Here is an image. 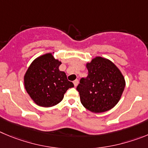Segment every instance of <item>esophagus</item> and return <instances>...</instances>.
Returning <instances> with one entry per match:
<instances>
[{"label": "esophagus", "mask_w": 148, "mask_h": 148, "mask_svg": "<svg viewBox=\"0 0 148 148\" xmlns=\"http://www.w3.org/2000/svg\"><path fill=\"white\" fill-rule=\"evenodd\" d=\"M78 83H79V81L77 80V79H75V80L74 81V85L75 87H77V85H78Z\"/></svg>", "instance_id": "obj_1"}]
</instances>
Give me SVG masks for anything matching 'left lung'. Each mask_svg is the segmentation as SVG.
I'll return each mask as SVG.
<instances>
[{"mask_svg": "<svg viewBox=\"0 0 148 148\" xmlns=\"http://www.w3.org/2000/svg\"><path fill=\"white\" fill-rule=\"evenodd\" d=\"M86 68L88 74L77 87L81 103L93 113L110 110L119 102L125 89L123 74L110 60L99 56L87 62Z\"/></svg>", "mask_w": 148, "mask_h": 148, "instance_id": "left-lung-1", "label": "left lung"}]
</instances>
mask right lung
<instances>
[{"label":"right lung","instance_id":"right-lung-1","mask_svg":"<svg viewBox=\"0 0 148 148\" xmlns=\"http://www.w3.org/2000/svg\"><path fill=\"white\" fill-rule=\"evenodd\" d=\"M61 63L52 53H46L29 66L24 75V86L36 105L45 108L56 106L62 100L66 90L74 87L66 73L60 71Z\"/></svg>","mask_w":148,"mask_h":148}]
</instances>
